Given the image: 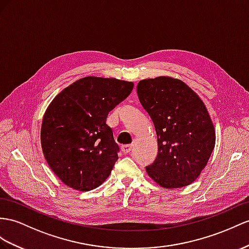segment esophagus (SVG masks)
<instances>
[{
    "mask_svg": "<svg viewBox=\"0 0 249 249\" xmlns=\"http://www.w3.org/2000/svg\"><path fill=\"white\" fill-rule=\"evenodd\" d=\"M131 148H132V145H130V144H126V145L121 146V149H122L123 154H129Z\"/></svg>",
    "mask_w": 249,
    "mask_h": 249,
    "instance_id": "1",
    "label": "esophagus"
}]
</instances>
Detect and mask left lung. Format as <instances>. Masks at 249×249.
Instances as JSON below:
<instances>
[{"label": "left lung", "mask_w": 249, "mask_h": 249, "mask_svg": "<svg viewBox=\"0 0 249 249\" xmlns=\"http://www.w3.org/2000/svg\"><path fill=\"white\" fill-rule=\"evenodd\" d=\"M137 92L158 137L148 176L165 188L189 185L206 166L215 143L205 105L185 83L168 76L140 81Z\"/></svg>", "instance_id": "1"}]
</instances>
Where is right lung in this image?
<instances>
[{
    "instance_id": "add662e5",
    "label": "right lung",
    "mask_w": 249,
    "mask_h": 249,
    "mask_svg": "<svg viewBox=\"0 0 249 249\" xmlns=\"http://www.w3.org/2000/svg\"><path fill=\"white\" fill-rule=\"evenodd\" d=\"M132 88V82L86 76L50 103L42 122V149L67 186L88 191L109 177L120 147L106 119Z\"/></svg>"
}]
</instances>
